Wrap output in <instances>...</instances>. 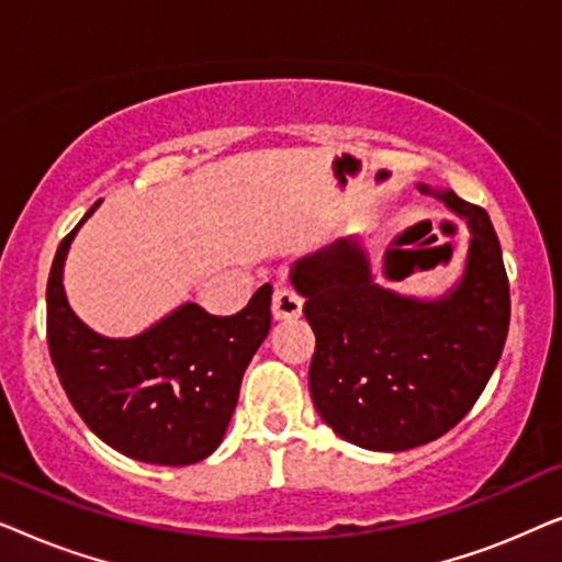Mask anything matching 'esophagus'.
<instances>
[{
	"mask_svg": "<svg viewBox=\"0 0 562 562\" xmlns=\"http://www.w3.org/2000/svg\"><path fill=\"white\" fill-rule=\"evenodd\" d=\"M302 296L296 294L291 286H279L273 289V302H271V312L276 319H296L299 314H302Z\"/></svg>",
	"mask_w": 562,
	"mask_h": 562,
	"instance_id": "34e87169",
	"label": "esophagus"
}]
</instances>
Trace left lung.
Here are the masks:
<instances>
[{
  "label": "left lung",
  "instance_id": "1",
  "mask_svg": "<svg viewBox=\"0 0 562 562\" xmlns=\"http://www.w3.org/2000/svg\"><path fill=\"white\" fill-rule=\"evenodd\" d=\"M419 191L471 229L463 279L445 296L379 286L358 240H337L291 268L317 337L314 409L366 450H409L456 427L486 389L509 333V279L486 210L450 189Z\"/></svg>",
  "mask_w": 562,
  "mask_h": 562
}]
</instances>
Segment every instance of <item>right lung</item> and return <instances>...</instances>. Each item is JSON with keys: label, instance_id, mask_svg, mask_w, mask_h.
<instances>
[{"label": "right lung", "instance_id": "1", "mask_svg": "<svg viewBox=\"0 0 562 562\" xmlns=\"http://www.w3.org/2000/svg\"><path fill=\"white\" fill-rule=\"evenodd\" d=\"M83 220L60 240L45 291L60 386L91 432L122 456L156 465L199 463L220 448L245 368L271 329V283L233 317L187 302L135 337L97 335L64 291L66 252Z\"/></svg>", "mask_w": 562, "mask_h": 562}]
</instances>
